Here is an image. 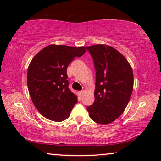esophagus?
<instances>
[{
  "instance_id": "1",
  "label": "esophagus",
  "mask_w": 161,
  "mask_h": 161,
  "mask_svg": "<svg viewBox=\"0 0 161 161\" xmlns=\"http://www.w3.org/2000/svg\"><path fill=\"white\" fill-rule=\"evenodd\" d=\"M83 93H84V92L83 91H80V92H79V94H80V96L81 97V96H82L83 95Z\"/></svg>"
}]
</instances>
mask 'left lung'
Listing matches in <instances>:
<instances>
[{
  "label": "left lung",
  "instance_id": "1",
  "mask_svg": "<svg viewBox=\"0 0 161 161\" xmlns=\"http://www.w3.org/2000/svg\"><path fill=\"white\" fill-rule=\"evenodd\" d=\"M96 70L94 102L87 107L89 116L107 124L121 115L133 87V70L127 59L116 49L106 45L86 47Z\"/></svg>",
  "mask_w": 161,
  "mask_h": 161
}]
</instances>
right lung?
Wrapping results in <instances>:
<instances>
[{"mask_svg": "<svg viewBox=\"0 0 161 161\" xmlns=\"http://www.w3.org/2000/svg\"><path fill=\"white\" fill-rule=\"evenodd\" d=\"M85 52V47L50 45L32 59L27 75L29 94L46 119L59 122L69 117L77 97L68 86L67 69L75 58Z\"/></svg>", "mask_w": 161, "mask_h": 161, "instance_id": "1", "label": "right lung"}]
</instances>
